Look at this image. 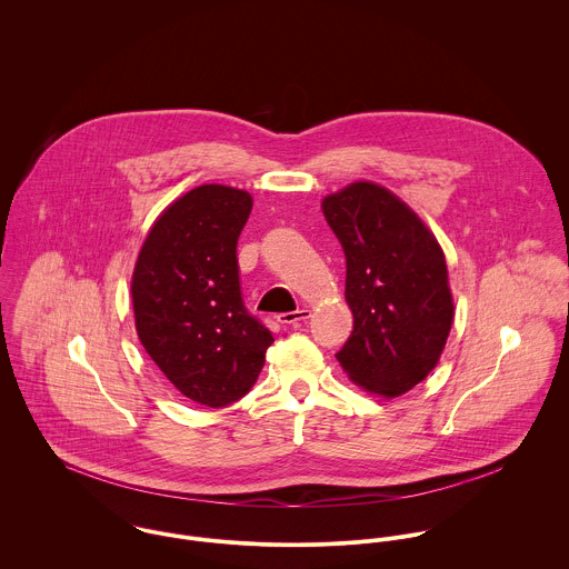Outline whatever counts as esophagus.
Returning a JSON list of instances; mask_svg holds the SVG:
<instances>
[{
	"label": "esophagus",
	"mask_w": 569,
	"mask_h": 569,
	"mask_svg": "<svg viewBox=\"0 0 569 569\" xmlns=\"http://www.w3.org/2000/svg\"><path fill=\"white\" fill-rule=\"evenodd\" d=\"M311 318V311L309 309H298V311H289V313H280L278 316V322L280 325H300L305 320Z\"/></svg>",
	"instance_id": "obj_1"
}]
</instances>
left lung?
Returning <instances> with one entry per match:
<instances>
[{
	"instance_id": "obj_1",
	"label": "left lung",
	"mask_w": 569,
	"mask_h": 569,
	"mask_svg": "<svg viewBox=\"0 0 569 569\" xmlns=\"http://www.w3.org/2000/svg\"><path fill=\"white\" fill-rule=\"evenodd\" d=\"M346 253L355 325L335 355L346 375L399 397L438 363L453 322L447 262L436 237L390 190L357 181L322 201Z\"/></svg>"
}]
</instances>
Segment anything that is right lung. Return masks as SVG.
<instances>
[{
    "label": "right lung",
    "instance_id": "obj_1",
    "mask_svg": "<svg viewBox=\"0 0 569 569\" xmlns=\"http://www.w3.org/2000/svg\"><path fill=\"white\" fill-rule=\"evenodd\" d=\"M244 190L208 183L170 203L136 262L131 296L142 346L190 401L226 407L256 383L273 335L243 302L237 243Z\"/></svg>",
    "mask_w": 569,
    "mask_h": 569
}]
</instances>
